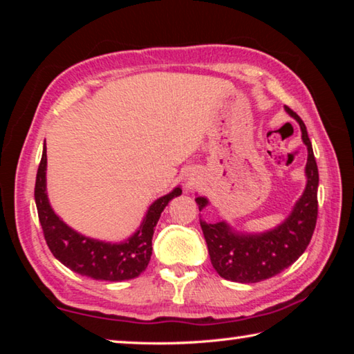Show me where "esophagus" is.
<instances>
[{"instance_id": "34e87169", "label": "esophagus", "mask_w": 354, "mask_h": 354, "mask_svg": "<svg viewBox=\"0 0 354 354\" xmlns=\"http://www.w3.org/2000/svg\"><path fill=\"white\" fill-rule=\"evenodd\" d=\"M194 184H195V179L190 178V179H189V185H194Z\"/></svg>"}]
</instances>
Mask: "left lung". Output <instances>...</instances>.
<instances>
[{"label": "left lung", "mask_w": 354, "mask_h": 354, "mask_svg": "<svg viewBox=\"0 0 354 354\" xmlns=\"http://www.w3.org/2000/svg\"><path fill=\"white\" fill-rule=\"evenodd\" d=\"M284 109L297 120L303 143L308 148V162L304 169L306 187L293 205L290 214L279 225L263 232H242L225 220L206 223L200 218L212 267L221 278L234 283H259L281 273L304 253L314 234L319 209V169L306 124L289 107L284 106ZM195 201L200 211L209 205L206 196H196Z\"/></svg>", "instance_id": "left-lung-1"}]
</instances>
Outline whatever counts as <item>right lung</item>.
I'll return each instance as SVG.
<instances>
[{"label": "right lung", "mask_w": 354, "mask_h": 354, "mask_svg": "<svg viewBox=\"0 0 354 354\" xmlns=\"http://www.w3.org/2000/svg\"><path fill=\"white\" fill-rule=\"evenodd\" d=\"M183 194L175 189L151 203L140 226L122 242H106L75 231L51 207L46 194V148L35 178L34 198L48 248L59 262L75 273L98 281H127L145 272L153 253V234L165 206Z\"/></svg>", "instance_id": "add662e5"}]
</instances>
